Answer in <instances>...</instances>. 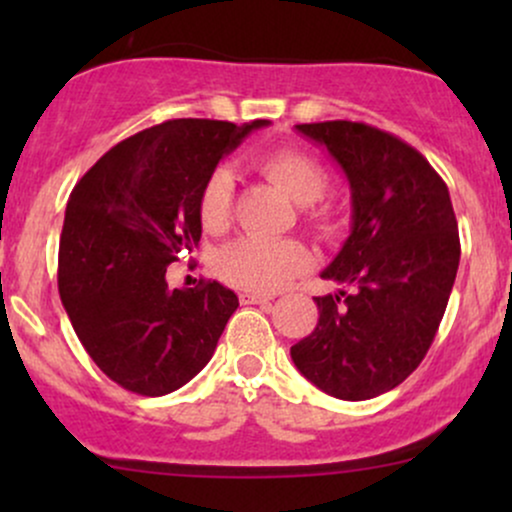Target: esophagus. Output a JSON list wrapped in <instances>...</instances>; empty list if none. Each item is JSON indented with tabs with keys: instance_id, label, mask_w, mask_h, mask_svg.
Segmentation results:
<instances>
[{
	"instance_id": "34e87169",
	"label": "esophagus",
	"mask_w": 512,
	"mask_h": 512,
	"mask_svg": "<svg viewBox=\"0 0 512 512\" xmlns=\"http://www.w3.org/2000/svg\"><path fill=\"white\" fill-rule=\"evenodd\" d=\"M272 296H260V293H240V303L243 305H267Z\"/></svg>"
}]
</instances>
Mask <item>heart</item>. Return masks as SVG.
Returning a JSON list of instances; mask_svg holds the SVG:
<instances>
[{
    "label": "heart",
    "mask_w": 512,
    "mask_h": 512,
    "mask_svg": "<svg viewBox=\"0 0 512 512\" xmlns=\"http://www.w3.org/2000/svg\"><path fill=\"white\" fill-rule=\"evenodd\" d=\"M255 168L279 187L286 197L305 207V223L320 236L337 228V216L325 204H317L330 187V175L317 158L301 149L281 146L255 158ZM233 173L214 168L202 182L197 197L199 223L209 233H221L231 221ZM313 267V255L298 240H257L238 238L216 255V272L223 281L250 293H272L284 289L296 276Z\"/></svg>",
    "instance_id": "1"
}]
</instances>
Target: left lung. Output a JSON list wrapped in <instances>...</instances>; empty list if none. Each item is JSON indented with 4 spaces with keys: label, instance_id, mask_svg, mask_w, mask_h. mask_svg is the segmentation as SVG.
<instances>
[{
    "label": "left lung",
    "instance_id": "obj_1",
    "mask_svg": "<svg viewBox=\"0 0 512 512\" xmlns=\"http://www.w3.org/2000/svg\"><path fill=\"white\" fill-rule=\"evenodd\" d=\"M330 151L351 187V236L322 279L315 330L291 346L327 395L361 402L409 378L436 339L460 264L450 192L414 146L366 122L296 125Z\"/></svg>",
    "mask_w": 512,
    "mask_h": 512
}]
</instances>
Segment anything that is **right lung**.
<instances>
[{"mask_svg": "<svg viewBox=\"0 0 512 512\" xmlns=\"http://www.w3.org/2000/svg\"><path fill=\"white\" fill-rule=\"evenodd\" d=\"M267 120L182 117L115 144L69 195L57 286L86 354L113 383L161 397L214 356L238 296L219 281L168 289V264L202 238L197 197Z\"/></svg>", "mask_w": 512, "mask_h": 512, "instance_id": "add662e5", "label": "right lung"}]
</instances>
